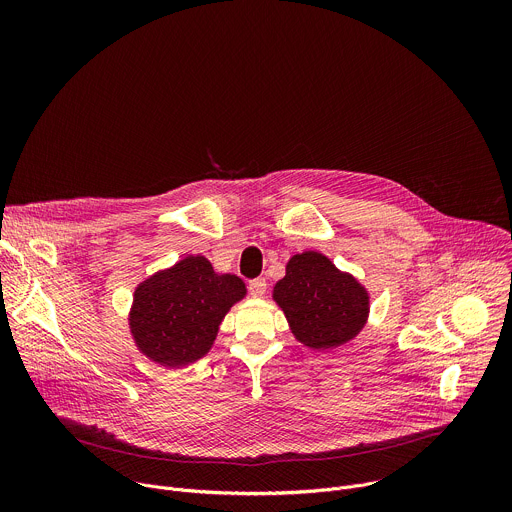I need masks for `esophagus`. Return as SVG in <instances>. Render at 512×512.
I'll list each match as a JSON object with an SVG mask.
<instances>
[{"instance_id": "1", "label": "esophagus", "mask_w": 512, "mask_h": 512, "mask_svg": "<svg viewBox=\"0 0 512 512\" xmlns=\"http://www.w3.org/2000/svg\"><path fill=\"white\" fill-rule=\"evenodd\" d=\"M265 289H267V281L265 279H261V277H257V279H251L249 281V291L253 296H263L265 294Z\"/></svg>"}]
</instances>
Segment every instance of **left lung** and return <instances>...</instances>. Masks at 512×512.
<instances>
[{
    "instance_id": "left-lung-1",
    "label": "left lung",
    "mask_w": 512,
    "mask_h": 512,
    "mask_svg": "<svg viewBox=\"0 0 512 512\" xmlns=\"http://www.w3.org/2000/svg\"><path fill=\"white\" fill-rule=\"evenodd\" d=\"M273 300L296 338L316 350L336 348L354 338L369 314L364 287L316 251L289 259L285 277L273 287Z\"/></svg>"
}]
</instances>
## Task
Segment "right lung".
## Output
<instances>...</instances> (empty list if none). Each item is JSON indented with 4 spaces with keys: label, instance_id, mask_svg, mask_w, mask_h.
I'll use <instances>...</instances> for the list:
<instances>
[{
    "label": "right lung",
    "instance_id": "obj_1",
    "mask_svg": "<svg viewBox=\"0 0 512 512\" xmlns=\"http://www.w3.org/2000/svg\"><path fill=\"white\" fill-rule=\"evenodd\" d=\"M245 291L237 275H218L202 255L186 257L135 289L133 338L164 367H184L210 350L218 324Z\"/></svg>",
    "mask_w": 512,
    "mask_h": 512
}]
</instances>
